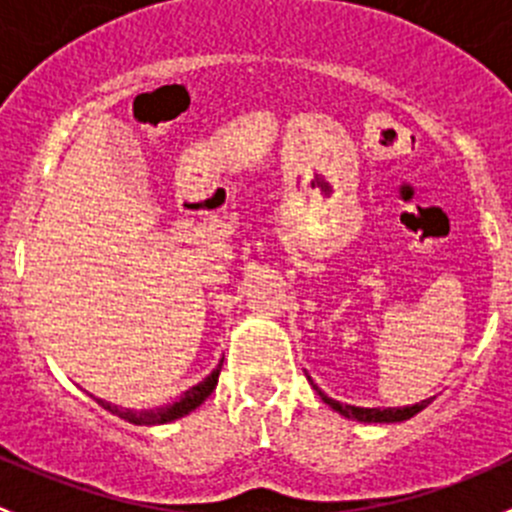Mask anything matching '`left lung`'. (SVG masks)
I'll use <instances>...</instances> for the list:
<instances>
[{
	"label": "left lung",
	"mask_w": 512,
	"mask_h": 512,
	"mask_svg": "<svg viewBox=\"0 0 512 512\" xmlns=\"http://www.w3.org/2000/svg\"><path fill=\"white\" fill-rule=\"evenodd\" d=\"M309 384L317 389V394L322 396L324 404L332 406L334 411H339L342 416L347 418H354V421H361V423H396V421H406V418L416 416L418 411L426 409L428 404H431V399L421 401V404H414V406H404V409H361V406H349V404H339V401L329 399V396H324V391H319V386L314 384L312 379H309Z\"/></svg>",
	"instance_id": "1"
}]
</instances>
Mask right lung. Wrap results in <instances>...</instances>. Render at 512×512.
<instances>
[{"label":"right lung","instance_id":"add662e5","mask_svg":"<svg viewBox=\"0 0 512 512\" xmlns=\"http://www.w3.org/2000/svg\"><path fill=\"white\" fill-rule=\"evenodd\" d=\"M220 369H223V361H220L218 369H215L208 379L200 381L198 386H193V389L185 391L178 401H173L170 406H160V409L133 411V409H121V406H113L103 399H96V401H98V406H103V409L111 411V414L126 418L128 423H138V426H156V423H168V421H175V418L190 414V411H195L205 399H208L210 394H213V389L218 386Z\"/></svg>","mask_w":512,"mask_h":512}]
</instances>
